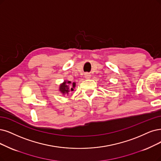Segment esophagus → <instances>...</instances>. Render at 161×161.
Masks as SVG:
<instances>
[{
	"mask_svg": "<svg viewBox=\"0 0 161 161\" xmlns=\"http://www.w3.org/2000/svg\"><path fill=\"white\" fill-rule=\"evenodd\" d=\"M84 77H85V78H86V79H90L91 77V75L90 74H88V73H86L84 74Z\"/></svg>",
	"mask_w": 161,
	"mask_h": 161,
	"instance_id": "1",
	"label": "esophagus"
}]
</instances>
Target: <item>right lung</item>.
Instances as JSON below:
<instances>
[{
	"label": "right lung",
	"mask_w": 161,
	"mask_h": 161,
	"mask_svg": "<svg viewBox=\"0 0 161 161\" xmlns=\"http://www.w3.org/2000/svg\"><path fill=\"white\" fill-rule=\"evenodd\" d=\"M76 83L71 82L68 80H64L63 83L59 86V92L62 94V96L67 94L68 95L70 92H73L75 87Z\"/></svg>",
	"instance_id": "right-lung-1"
}]
</instances>
